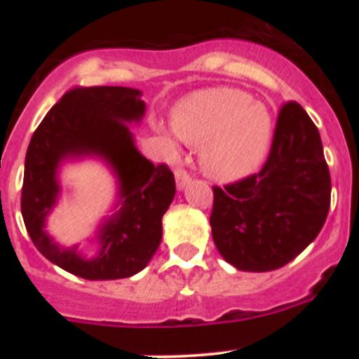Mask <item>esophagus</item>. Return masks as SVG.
Here are the masks:
<instances>
[{"instance_id":"esophagus-1","label":"esophagus","mask_w":359,"mask_h":359,"mask_svg":"<svg viewBox=\"0 0 359 359\" xmlns=\"http://www.w3.org/2000/svg\"><path fill=\"white\" fill-rule=\"evenodd\" d=\"M174 174H175V184H177V189H179V191H182V189L187 187V184L191 182V175L187 174V170H184L182 167H177Z\"/></svg>"}]
</instances>
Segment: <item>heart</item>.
I'll return each instance as SVG.
<instances>
[{"label": "heart", "mask_w": 359, "mask_h": 359, "mask_svg": "<svg viewBox=\"0 0 359 359\" xmlns=\"http://www.w3.org/2000/svg\"><path fill=\"white\" fill-rule=\"evenodd\" d=\"M175 135L200 145L204 174L234 182L253 174L269 154L273 119L269 108L240 89L216 88L194 93L172 114Z\"/></svg>", "instance_id": "heart-1"}]
</instances>
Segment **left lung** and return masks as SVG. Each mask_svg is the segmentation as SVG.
Instances as JSON below:
<instances>
[{
  "mask_svg": "<svg viewBox=\"0 0 359 359\" xmlns=\"http://www.w3.org/2000/svg\"><path fill=\"white\" fill-rule=\"evenodd\" d=\"M214 189L212 240L238 270L282 269L316 240L331 204V175L317 126L299 102L280 109L258 174Z\"/></svg>",
  "mask_w": 359,
  "mask_h": 359,
  "instance_id": "8db88e82",
  "label": "left lung"
}]
</instances>
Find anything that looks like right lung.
<instances>
[{
  "mask_svg": "<svg viewBox=\"0 0 359 359\" xmlns=\"http://www.w3.org/2000/svg\"><path fill=\"white\" fill-rule=\"evenodd\" d=\"M142 90L121 86L76 88L42 119L25 156L22 216L36 250L53 265L86 280H116L138 273L162 241V217L175 196L174 174L154 165L135 145L130 126L145 116ZM94 156L117 177L115 212L100 223L94 259L79 245L62 247L46 233V216L61 191L58 172L69 159Z\"/></svg>",
  "mask_w": 359,
  "mask_h": 359,
  "instance_id": "add662e5",
  "label": "right lung"
}]
</instances>
